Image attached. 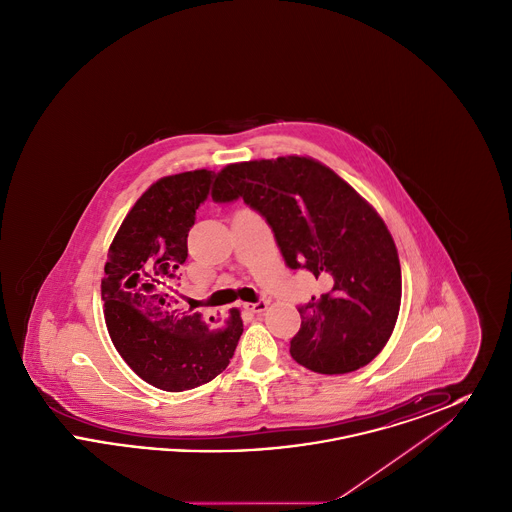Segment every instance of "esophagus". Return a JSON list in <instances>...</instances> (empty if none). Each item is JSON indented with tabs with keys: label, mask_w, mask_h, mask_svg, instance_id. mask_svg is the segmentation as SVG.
I'll list each match as a JSON object with an SVG mask.
<instances>
[{
	"label": "esophagus",
	"mask_w": 512,
	"mask_h": 512,
	"mask_svg": "<svg viewBox=\"0 0 512 512\" xmlns=\"http://www.w3.org/2000/svg\"><path fill=\"white\" fill-rule=\"evenodd\" d=\"M267 305V299H259L257 303H244V309L249 313H263L267 309Z\"/></svg>",
	"instance_id": "esophagus-1"
}]
</instances>
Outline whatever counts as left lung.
Here are the masks:
<instances>
[{
    "label": "left lung",
    "instance_id": "8db88e82",
    "mask_svg": "<svg viewBox=\"0 0 512 512\" xmlns=\"http://www.w3.org/2000/svg\"><path fill=\"white\" fill-rule=\"evenodd\" d=\"M213 199H244L265 217L288 267L307 268L324 293L299 307L293 359L320 374L368 365L390 340L401 267L388 226L343 178L311 157L226 165Z\"/></svg>",
    "mask_w": 512,
    "mask_h": 512
}]
</instances>
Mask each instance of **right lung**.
<instances>
[{
	"label": "right lung",
	"instance_id": "1",
	"mask_svg": "<svg viewBox=\"0 0 512 512\" xmlns=\"http://www.w3.org/2000/svg\"><path fill=\"white\" fill-rule=\"evenodd\" d=\"M213 178L215 172L199 169L157 180L128 211L109 247L101 280L109 336L126 365L159 390L211 382L230 363L244 332L238 309L215 328L199 313L176 309L172 297L195 211Z\"/></svg>",
	"mask_w": 512,
	"mask_h": 512
}]
</instances>
